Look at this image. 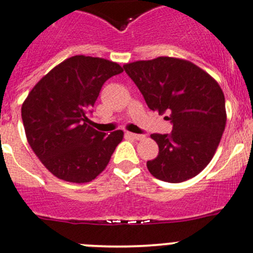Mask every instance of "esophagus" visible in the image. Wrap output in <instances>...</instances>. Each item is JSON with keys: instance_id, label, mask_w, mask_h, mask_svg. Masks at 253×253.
Here are the masks:
<instances>
[{"instance_id": "34e87169", "label": "esophagus", "mask_w": 253, "mask_h": 253, "mask_svg": "<svg viewBox=\"0 0 253 253\" xmlns=\"http://www.w3.org/2000/svg\"><path fill=\"white\" fill-rule=\"evenodd\" d=\"M126 134L128 137H131V138H133V139H142V138H144V134L132 133V132H126Z\"/></svg>"}]
</instances>
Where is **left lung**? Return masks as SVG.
I'll return each mask as SVG.
<instances>
[{"label":"left lung","instance_id":"left-lung-1","mask_svg":"<svg viewBox=\"0 0 253 253\" xmlns=\"http://www.w3.org/2000/svg\"><path fill=\"white\" fill-rule=\"evenodd\" d=\"M152 111L167 114L170 133L151 134L158 156L147 162L153 176L180 183L198 175L214 157L225 125V96L208 73L190 61L159 56L124 65Z\"/></svg>","mask_w":253,"mask_h":253}]
</instances>
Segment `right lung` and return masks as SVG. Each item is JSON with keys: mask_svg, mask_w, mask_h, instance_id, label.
I'll return each mask as SVG.
<instances>
[{"mask_svg": "<svg viewBox=\"0 0 253 253\" xmlns=\"http://www.w3.org/2000/svg\"><path fill=\"white\" fill-rule=\"evenodd\" d=\"M117 63L75 55L50 70L22 105L29 146L51 174L70 183H89L110 162L124 132L110 134L89 126L102 85L122 73Z\"/></svg>", "mask_w": 253, "mask_h": 253, "instance_id": "right-lung-1", "label": "right lung"}]
</instances>
